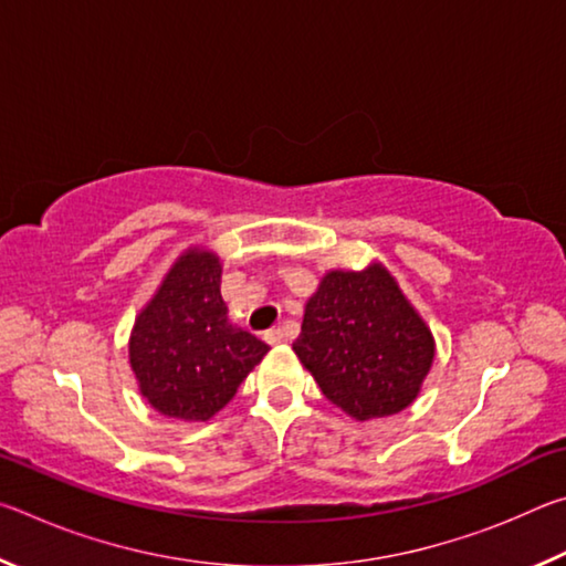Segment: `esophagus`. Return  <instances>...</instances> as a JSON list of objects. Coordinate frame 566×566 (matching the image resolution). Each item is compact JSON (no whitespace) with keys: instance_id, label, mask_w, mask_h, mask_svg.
I'll return each mask as SVG.
<instances>
[{"instance_id":"esophagus-1","label":"esophagus","mask_w":566,"mask_h":566,"mask_svg":"<svg viewBox=\"0 0 566 566\" xmlns=\"http://www.w3.org/2000/svg\"><path fill=\"white\" fill-rule=\"evenodd\" d=\"M264 339H266V344H272V347H274V344L284 342V332L282 329H270L264 334Z\"/></svg>"}]
</instances>
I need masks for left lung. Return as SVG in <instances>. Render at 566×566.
I'll return each instance as SVG.
<instances>
[{"instance_id": "1", "label": "left lung", "mask_w": 566, "mask_h": 566, "mask_svg": "<svg viewBox=\"0 0 566 566\" xmlns=\"http://www.w3.org/2000/svg\"><path fill=\"white\" fill-rule=\"evenodd\" d=\"M292 349L322 395L357 421L407 409L434 361L432 332L381 264L324 274Z\"/></svg>"}]
</instances>
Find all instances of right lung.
<instances>
[{
    "label": "right lung",
    "instance_id": "right-lung-1",
    "mask_svg": "<svg viewBox=\"0 0 566 566\" xmlns=\"http://www.w3.org/2000/svg\"><path fill=\"white\" fill-rule=\"evenodd\" d=\"M219 284V256L191 247L134 322L129 364L142 397L159 415L212 419L270 352L254 334L229 322Z\"/></svg>",
    "mask_w": 566,
    "mask_h": 566
}]
</instances>
